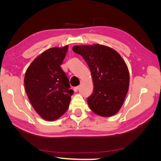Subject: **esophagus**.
Here are the masks:
<instances>
[{"mask_svg": "<svg viewBox=\"0 0 161 161\" xmlns=\"http://www.w3.org/2000/svg\"><path fill=\"white\" fill-rule=\"evenodd\" d=\"M78 89H79V86H75L73 88V90L75 92H77L78 91Z\"/></svg>", "mask_w": 161, "mask_h": 161, "instance_id": "34e87169", "label": "esophagus"}]
</instances>
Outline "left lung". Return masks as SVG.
<instances>
[{
    "label": "left lung",
    "instance_id": "obj_1",
    "mask_svg": "<svg viewBox=\"0 0 161 161\" xmlns=\"http://www.w3.org/2000/svg\"><path fill=\"white\" fill-rule=\"evenodd\" d=\"M73 50L84 58L90 68L94 87L87 102L92 111L103 117L117 114L129 86L125 61L115 50L100 44L75 46Z\"/></svg>",
    "mask_w": 161,
    "mask_h": 161
}]
</instances>
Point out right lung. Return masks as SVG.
I'll use <instances>...</instances> for the list:
<instances>
[{
  "label": "right lung",
  "instance_id": "right-lung-1",
  "mask_svg": "<svg viewBox=\"0 0 161 161\" xmlns=\"http://www.w3.org/2000/svg\"><path fill=\"white\" fill-rule=\"evenodd\" d=\"M68 46L52 47L35 59L27 69L24 84L34 109L46 120L53 121L64 114L73 91L61 69Z\"/></svg>",
  "mask_w": 161,
  "mask_h": 161
}]
</instances>
